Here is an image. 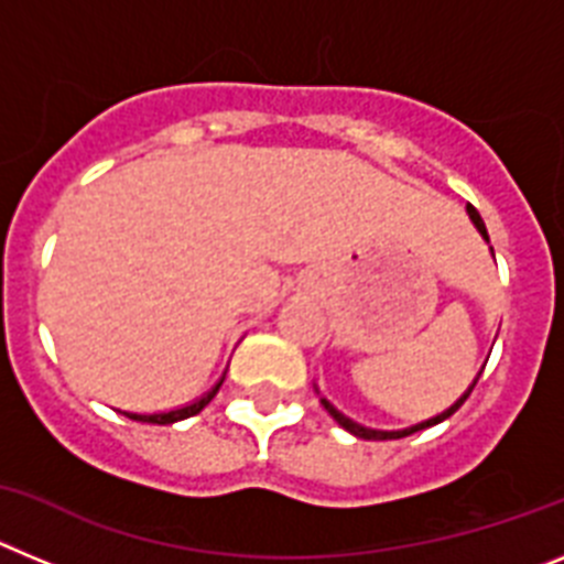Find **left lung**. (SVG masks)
Instances as JSON below:
<instances>
[{
    "instance_id": "left-lung-1",
    "label": "left lung",
    "mask_w": 564,
    "mask_h": 564,
    "mask_svg": "<svg viewBox=\"0 0 564 564\" xmlns=\"http://www.w3.org/2000/svg\"><path fill=\"white\" fill-rule=\"evenodd\" d=\"M466 212H468V220L475 223V228H477V231H480V237L486 239V242H488L486 223H482V217H480V214H477V208H475V206H468ZM491 253H495V248H491ZM480 376H482V370L477 372V376H475V381L468 383V390L463 392V395L457 398L455 403H452L449 410H443L441 415L430 417V421H421V423H415V426H406V430H370V426H364V423L352 421V417H347V415H344V412H338L336 406H333V403L327 401V398H322V395H318V401H322V406H325V410L330 412V417H333V421H336L338 426H341V430H347V432H350V435L361 437V441H395V437H406V435H412V432H421V430H426V426H435V423H441V421H446V417H452V415H455V412L460 410V406H463V401H466V398L471 395V390H475V383H477V378H480ZM316 392H318V387H316Z\"/></svg>"
}]
</instances>
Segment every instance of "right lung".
Returning a JSON list of instances; mask_svg holds the SVG:
<instances>
[{"mask_svg":"<svg viewBox=\"0 0 564 564\" xmlns=\"http://www.w3.org/2000/svg\"><path fill=\"white\" fill-rule=\"evenodd\" d=\"M223 381H226V376H223L220 381L214 383L212 390L203 392V395L197 398V401L183 403V406H174V410H166V412H123V415L132 417V421H141V423H161V426H166V423L186 421V417H192V415H197V412L206 410L208 403H212V398L217 395V392H220ZM118 412H121V410H118Z\"/></svg>","mask_w":564,"mask_h":564,"instance_id":"obj_1","label":"right lung"}]
</instances>
